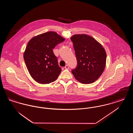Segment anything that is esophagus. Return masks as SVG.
<instances>
[{
	"label": "esophagus",
	"mask_w": 133,
	"mask_h": 133,
	"mask_svg": "<svg viewBox=\"0 0 133 133\" xmlns=\"http://www.w3.org/2000/svg\"><path fill=\"white\" fill-rule=\"evenodd\" d=\"M64 68L66 69H69V66L68 65H66L65 67H64Z\"/></svg>",
	"instance_id": "1"
}]
</instances>
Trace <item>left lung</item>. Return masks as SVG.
Here are the masks:
<instances>
[{
    "mask_svg": "<svg viewBox=\"0 0 133 133\" xmlns=\"http://www.w3.org/2000/svg\"><path fill=\"white\" fill-rule=\"evenodd\" d=\"M77 60L72 73L82 84L95 82L103 73L106 64V52L95 39L87 34H75L71 37Z\"/></svg>",
    "mask_w": 133,
    "mask_h": 133,
    "instance_id": "left-lung-1",
    "label": "left lung"
}]
</instances>
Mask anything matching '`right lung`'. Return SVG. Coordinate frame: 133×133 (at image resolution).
<instances>
[{"label": "right lung", "instance_id": "1", "mask_svg": "<svg viewBox=\"0 0 133 133\" xmlns=\"http://www.w3.org/2000/svg\"><path fill=\"white\" fill-rule=\"evenodd\" d=\"M65 38L56 32L38 35L28 42L23 54L26 67L32 78L40 84L55 81L61 72L53 49Z\"/></svg>", "mask_w": 133, "mask_h": 133}]
</instances>
